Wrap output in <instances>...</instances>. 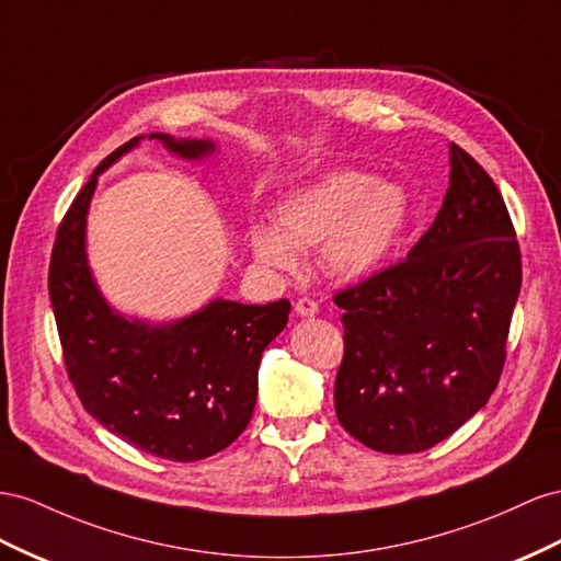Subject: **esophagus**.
Listing matches in <instances>:
<instances>
[{
  "mask_svg": "<svg viewBox=\"0 0 561 561\" xmlns=\"http://www.w3.org/2000/svg\"><path fill=\"white\" fill-rule=\"evenodd\" d=\"M295 311H297V316H301V318H309V316H316V313H318V305H316L313 299H309V297H301V299H297Z\"/></svg>",
  "mask_w": 561,
  "mask_h": 561,
  "instance_id": "esophagus-1",
  "label": "esophagus"
}]
</instances>
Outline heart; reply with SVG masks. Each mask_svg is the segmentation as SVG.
Instances as JSON below:
<instances>
[{
    "label": "heart",
    "instance_id": "heart-1",
    "mask_svg": "<svg viewBox=\"0 0 561 561\" xmlns=\"http://www.w3.org/2000/svg\"><path fill=\"white\" fill-rule=\"evenodd\" d=\"M411 201L399 181L335 170L301 186L276 207V226L252 224L254 260L297 271L299 252L321 245L323 264L342 280L373 276L405 231Z\"/></svg>",
    "mask_w": 561,
    "mask_h": 561
}]
</instances>
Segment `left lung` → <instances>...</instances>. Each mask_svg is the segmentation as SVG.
Here are the masks:
<instances>
[{
  "label": "left lung",
  "mask_w": 561,
  "mask_h": 561,
  "mask_svg": "<svg viewBox=\"0 0 561 561\" xmlns=\"http://www.w3.org/2000/svg\"><path fill=\"white\" fill-rule=\"evenodd\" d=\"M522 287L501 191L450 144V184L403 262L335 295L344 358L340 425L373 450L420 453L481 411L497 387Z\"/></svg>",
  "instance_id": "1"
}]
</instances>
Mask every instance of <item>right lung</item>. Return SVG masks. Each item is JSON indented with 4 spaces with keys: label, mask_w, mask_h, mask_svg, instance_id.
<instances>
[{
    "label": "right lung",
    "mask_w": 561,
    "mask_h": 561,
    "mask_svg": "<svg viewBox=\"0 0 561 561\" xmlns=\"http://www.w3.org/2000/svg\"><path fill=\"white\" fill-rule=\"evenodd\" d=\"M146 136L105 158L58 226L49 297L66 370L89 415L156 458L193 462L215 456L243 434L256 403V370L287 323L290 301L240 305L211 299L172 323H146L115 311L87 262V211L99 174ZM170 153L203 160L209 139L150 134Z\"/></svg>",
    "instance_id": "add662e5"
}]
</instances>
